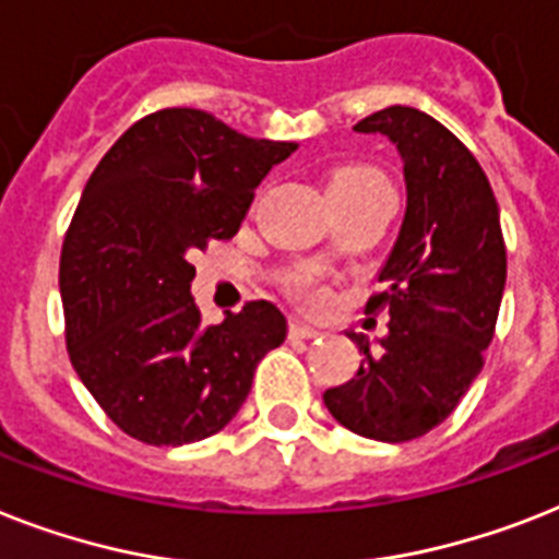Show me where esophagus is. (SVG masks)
I'll return each mask as SVG.
<instances>
[{
	"label": "esophagus",
	"mask_w": 559,
	"mask_h": 559,
	"mask_svg": "<svg viewBox=\"0 0 559 559\" xmlns=\"http://www.w3.org/2000/svg\"><path fill=\"white\" fill-rule=\"evenodd\" d=\"M321 330H316V326L304 324V321L293 319L289 321V338H304V342H310V338H319Z\"/></svg>",
	"instance_id": "obj_1"
}]
</instances>
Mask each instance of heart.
<instances>
[{
  "instance_id": "obj_1",
  "label": "heart",
  "mask_w": 559,
  "mask_h": 559,
  "mask_svg": "<svg viewBox=\"0 0 559 559\" xmlns=\"http://www.w3.org/2000/svg\"><path fill=\"white\" fill-rule=\"evenodd\" d=\"M379 180H384L382 171L373 169V166H365V163H353V166H338V169L330 175L326 189H358V186L379 183ZM301 295L307 301H321V298H324V293H321L319 287H310V284L301 289Z\"/></svg>"
}]
</instances>
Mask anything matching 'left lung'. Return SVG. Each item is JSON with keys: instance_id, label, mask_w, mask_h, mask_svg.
<instances>
[{"instance_id": "1", "label": "left lung", "mask_w": 559, "mask_h": 559, "mask_svg": "<svg viewBox=\"0 0 559 559\" xmlns=\"http://www.w3.org/2000/svg\"><path fill=\"white\" fill-rule=\"evenodd\" d=\"M353 129L399 148L407 209L367 301L388 310V335L370 350L350 333L365 358L324 405L358 437L407 442L442 425L485 365L508 270L500 206L474 154L419 108H382Z\"/></svg>"}]
</instances>
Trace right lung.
Segmentation results:
<instances>
[{"label": "right lung", "mask_w": 559, "mask_h": 559, "mask_svg": "<svg viewBox=\"0 0 559 559\" xmlns=\"http://www.w3.org/2000/svg\"><path fill=\"white\" fill-rule=\"evenodd\" d=\"M295 148L201 108H163L88 177L62 240L59 295L71 365L122 433L157 448L212 437L287 338L270 301L203 324L189 258L238 233L258 183Z\"/></svg>", "instance_id": "right-lung-1"}]
</instances>
